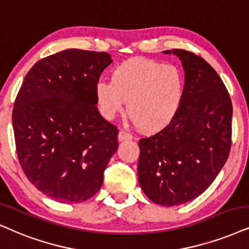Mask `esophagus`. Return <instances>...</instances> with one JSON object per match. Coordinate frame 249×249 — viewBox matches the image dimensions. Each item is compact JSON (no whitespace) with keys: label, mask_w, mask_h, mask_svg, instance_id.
Masks as SVG:
<instances>
[{"label":"esophagus","mask_w":249,"mask_h":249,"mask_svg":"<svg viewBox=\"0 0 249 249\" xmlns=\"http://www.w3.org/2000/svg\"><path fill=\"white\" fill-rule=\"evenodd\" d=\"M118 138H119V141L122 142V141H128V140H131L132 136H131L130 134H129V132L124 131V130H121L120 132H119Z\"/></svg>","instance_id":"obj_1"}]
</instances>
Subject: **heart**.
<instances>
[{
  "mask_svg": "<svg viewBox=\"0 0 249 249\" xmlns=\"http://www.w3.org/2000/svg\"><path fill=\"white\" fill-rule=\"evenodd\" d=\"M184 93L182 72L146 58H132L113 70L111 81L99 80L95 86L98 111L107 120L124 112L141 130L157 132L174 120Z\"/></svg>",
  "mask_w": 249,
  "mask_h": 249,
  "instance_id": "b5f03b06",
  "label": "heart"
}]
</instances>
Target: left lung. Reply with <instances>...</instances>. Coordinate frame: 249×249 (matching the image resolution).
Segmentation results:
<instances>
[{
  "label": "left lung",
  "mask_w": 249,
  "mask_h": 249,
  "mask_svg": "<svg viewBox=\"0 0 249 249\" xmlns=\"http://www.w3.org/2000/svg\"><path fill=\"white\" fill-rule=\"evenodd\" d=\"M180 107L166 128L140 141L138 182L151 201L172 207L199 196L214 182L231 148L232 104L223 81L201 57L182 49Z\"/></svg>",
  "instance_id": "8db88e82"
}]
</instances>
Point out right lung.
<instances>
[{
  "instance_id": "add662e5",
  "label": "right lung",
  "mask_w": 249,
  "mask_h": 249,
  "mask_svg": "<svg viewBox=\"0 0 249 249\" xmlns=\"http://www.w3.org/2000/svg\"><path fill=\"white\" fill-rule=\"evenodd\" d=\"M107 53L67 49L38 60L25 76L12 112L16 148L38 191L79 203L102 188L117 152L118 129L99 114L95 86Z\"/></svg>"
}]
</instances>
